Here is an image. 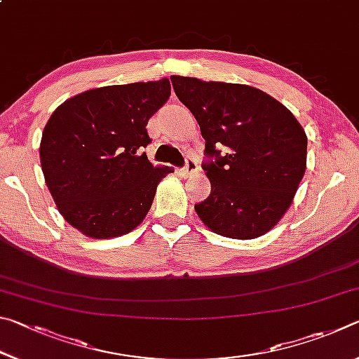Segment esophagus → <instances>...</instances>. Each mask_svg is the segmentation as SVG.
I'll return each instance as SVG.
<instances>
[{
    "instance_id": "obj_1",
    "label": "esophagus",
    "mask_w": 359,
    "mask_h": 359,
    "mask_svg": "<svg viewBox=\"0 0 359 359\" xmlns=\"http://www.w3.org/2000/svg\"><path fill=\"white\" fill-rule=\"evenodd\" d=\"M198 171V161L194 160V158H187L185 161V168L182 169V174L188 177V175H191Z\"/></svg>"
}]
</instances>
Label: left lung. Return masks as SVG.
Here are the masks:
<instances>
[{"mask_svg": "<svg viewBox=\"0 0 359 359\" xmlns=\"http://www.w3.org/2000/svg\"><path fill=\"white\" fill-rule=\"evenodd\" d=\"M171 82L205 141L210 194L194 204L198 217L224 238L266 234L288 210L306 172L307 136L299 121L250 85L182 76Z\"/></svg>", "mask_w": 359, "mask_h": 359, "instance_id": "1", "label": "left lung"}]
</instances>
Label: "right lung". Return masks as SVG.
<instances>
[{
    "mask_svg": "<svg viewBox=\"0 0 359 359\" xmlns=\"http://www.w3.org/2000/svg\"><path fill=\"white\" fill-rule=\"evenodd\" d=\"M171 83L109 85L76 95L50 115L39 156L60 214L93 239L135 229L149 214L156 185L172 171L154 166L149 118L168 101Z\"/></svg>",
    "mask_w": 359,
    "mask_h": 359,
    "instance_id": "add662e5",
    "label": "right lung"
}]
</instances>
